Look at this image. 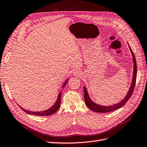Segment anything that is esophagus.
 I'll return each instance as SVG.
<instances>
[{
  "label": "esophagus",
  "mask_w": 147,
  "mask_h": 147,
  "mask_svg": "<svg viewBox=\"0 0 147 147\" xmlns=\"http://www.w3.org/2000/svg\"><path fill=\"white\" fill-rule=\"evenodd\" d=\"M82 73L80 72H74V75L75 76V77H80V76H82Z\"/></svg>",
  "instance_id": "esophagus-1"
}]
</instances>
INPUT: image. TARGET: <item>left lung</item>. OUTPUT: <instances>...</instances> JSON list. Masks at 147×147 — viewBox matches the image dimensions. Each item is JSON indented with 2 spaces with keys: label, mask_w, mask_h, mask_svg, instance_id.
I'll return each mask as SVG.
<instances>
[{
  "label": "left lung",
  "mask_w": 147,
  "mask_h": 147,
  "mask_svg": "<svg viewBox=\"0 0 147 147\" xmlns=\"http://www.w3.org/2000/svg\"><path fill=\"white\" fill-rule=\"evenodd\" d=\"M128 44L129 45V50L131 51V54H132L133 64H134L133 65L134 68H133V78H132V82H131V86L129 88V90L128 91V93L126 94L124 98L121 100V102H118L117 103L112 105L104 106V105H100L99 104H97V103L94 102L89 97V95L88 94V91L87 90L86 88L84 86L83 87V88H84V98L86 105L90 109L94 111V112L105 113L112 112V111L120 109V108H122V106H123V105H125V103L128 102V100L130 98L131 95H132V94L133 92L135 84H136V77H137V64H136V58H135V56H134L133 50L130 47L128 42Z\"/></svg>",
  "instance_id": "obj_1"
}]
</instances>
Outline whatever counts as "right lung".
I'll return each instance as SVG.
<instances>
[{"label": "right lung", "instance_id": "1", "mask_svg": "<svg viewBox=\"0 0 147 147\" xmlns=\"http://www.w3.org/2000/svg\"><path fill=\"white\" fill-rule=\"evenodd\" d=\"M69 81V79L65 80V82L64 83V84H63V89H64V87L65 86V85L66 84V83H67V82ZM62 89V90H63ZM62 90H61L59 93L58 95V97L57 99V101L55 102V104L51 106V107L49 108V109L44 110L42 111H30L28 110L25 109L24 108H22V107H21L19 105V107L22 110H23L24 112H25L26 113H27L28 114H31V115H39V116H48V115H50L53 114H54L55 113H56L57 111L58 110V109L59 108L60 106H61V93H62Z\"/></svg>", "mask_w": 147, "mask_h": 147}]
</instances>
